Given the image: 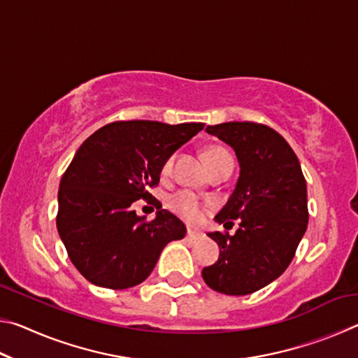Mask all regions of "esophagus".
Wrapping results in <instances>:
<instances>
[{
    "mask_svg": "<svg viewBox=\"0 0 358 358\" xmlns=\"http://www.w3.org/2000/svg\"><path fill=\"white\" fill-rule=\"evenodd\" d=\"M203 237L202 232H196V230H187V238L191 241H197Z\"/></svg>",
    "mask_w": 358,
    "mask_h": 358,
    "instance_id": "esophagus-1",
    "label": "esophagus"
}]
</instances>
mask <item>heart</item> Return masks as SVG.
Wrapping results in <instances>:
<instances>
[{"label": "heart", "instance_id": "1", "mask_svg": "<svg viewBox=\"0 0 358 358\" xmlns=\"http://www.w3.org/2000/svg\"><path fill=\"white\" fill-rule=\"evenodd\" d=\"M203 159L210 169L222 161H232V157L221 147H210L203 151ZM172 166L173 157H169L162 171H164V173H169L172 171ZM169 207L172 208L173 213H177L180 217L189 222H197L202 217V203L191 191H178L172 194L171 199H169Z\"/></svg>", "mask_w": 358, "mask_h": 358}]
</instances>
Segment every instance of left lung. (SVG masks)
Masks as SVG:
<instances>
[{"mask_svg":"<svg viewBox=\"0 0 358 358\" xmlns=\"http://www.w3.org/2000/svg\"><path fill=\"white\" fill-rule=\"evenodd\" d=\"M208 134L237 155L240 175L217 224L240 227L234 235L210 232L220 257L205 266L207 286L226 295H248L268 286L292 262L308 227L306 181L299 157L275 129L250 121L207 126Z\"/></svg>","mask_w":358,"mask_h":358,"instance_id":"8db88e82","label":"left lung"}]
</instances>
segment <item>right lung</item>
<instances>
[{
    "label": "right lung",
    "instance_id": "add662e5",
    "mask_svg": "<svg viewBox=\"0 0 358 358\" xmlns=\"http://www.w3.org/2000/svg\"><path fill=\"white\" fill-rule=\"evenodd\" d=\"M203 129L202 123L115 121L85 141L58 191L57 227L69 259L85 280L107 289H128L153 271L162 250L186 227L156 203L147 222L132 210L153 199L166 161Z\"/></svg>",
    "mask_w": 358,
    "mask_h": 358
}]
</instances>
